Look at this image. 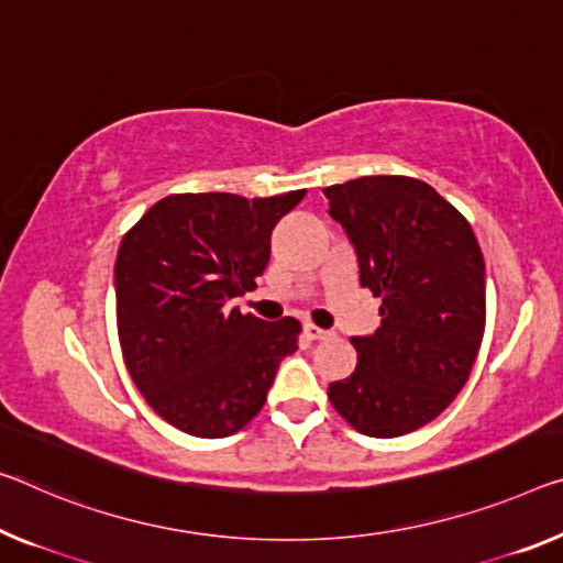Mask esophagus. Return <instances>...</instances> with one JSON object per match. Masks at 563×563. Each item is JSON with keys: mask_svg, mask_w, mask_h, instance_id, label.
Returning <instances> with one entry per match:
<instances>
[{"mask_svg": "<svg viewBox=\"0 0 563 563\" xmlns=\"http://www.w3.org/2000/svg\"><path fill=\"white\" fill-rule=\"evenodd\" d=\"M305 332H307L309 340H327V336L332 334V332H327V330H322V327H317V324H311V322L305 324Z\"/></svg>", "mask_w": 563, "mask_h": 563, "instance_id": "obj_1", "label": "esophagus"}]
</instances>
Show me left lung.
<instances>
[{"label":"left lung","mask_w":563,"mask_h":563,"mask_svg":"<svg viewBox=\"0 0 563 563\" xmlns=\"http://www.w3.org/2000/svg\"><path fill=\"white\" fill-rule=\"evenodd\" d=\"M354 244L360 284L383 299L357 367L330 385L354 430L397 438L435 420L468 383L486 332V264L465 216L426 180L362 176L324 188Z\"/></svg>","instance_id":"left-lung-1"}]
</instances>
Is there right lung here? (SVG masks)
I'll list each match as a JSON object with an SVG mask.
<instances>
[{"instance_id":"add662e5","label":"right lung","mask_w":563,"mask_h":563,"mask_svg":"<svg viewBox=\"0 0 563 563\" xmlns=\"http://www.w3.org/2000/svg\"><path fill=\"white\" fill-rule=\"evenodd\" d=\"M170 194L120 241L115 317L125 367L173 428L227 438L264 408L279 362L297 350L299 319L264 322L231 299L256 287L272 231L301 198Z\"/></svg>"}]
</instances>
